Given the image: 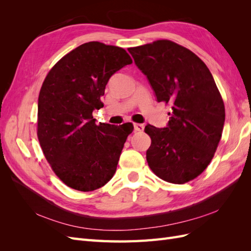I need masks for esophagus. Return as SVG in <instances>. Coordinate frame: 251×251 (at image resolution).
I'll return each instance as SVG.
<instances>
[{
  "label": "esophagus",
  "mask_w": 251,
  "mask_h": 251,
  "mask_svg": "<svg viewBox=\"0 0 251 251\" xmlns=\"http://www.w3.org/2000/svg\"><path fill=\"white\" fill-rule=\"evenodd\" d=\"M134 127H135V130L138 131V132H142L144 130V126L141 125V124H135Z\"/></svg>",
  "instance_id": "1"
}]
</instances>
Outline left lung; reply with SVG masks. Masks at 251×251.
<instances>
[{
  "label": "left lung",
  "mask_w": 251,
  "mask_h": 251,
  "mask_svg": "<svg viewBox=\"0 0 251 251\" xmlns=\"http://www.w3.org/2000/svg\"><path fill=\"white\" fill-rule=\"evenodd\" d=\"M157 101L172 105L168 126L148 125L151 170L166 182L183 184L210 163L221 139L224 102L214 77L194 52L169 40L128 48Z\"/></svg>",
  "instance_id": "1"
}]
</instances>
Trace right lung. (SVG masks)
<instances>
[{
	"label": "right lung",
	"instance_id": "add662e5",
	"mask_svg": "<svg viewBox=\"0 0 251 251\" xmlns=\"http://www.w3.org/2000/svg\"><path fill=\"white\" fill-rule=\"evenodd\" d=\"M116 46L89 42L68 53L47 74L37 104V137L51 169L80 192L107 184L116 172L133 125L95 124L94 110L112 75L132 64Z\"/></svg>",
	"mask_w": 251,
	"mask_h": 251
}]
</instances>
